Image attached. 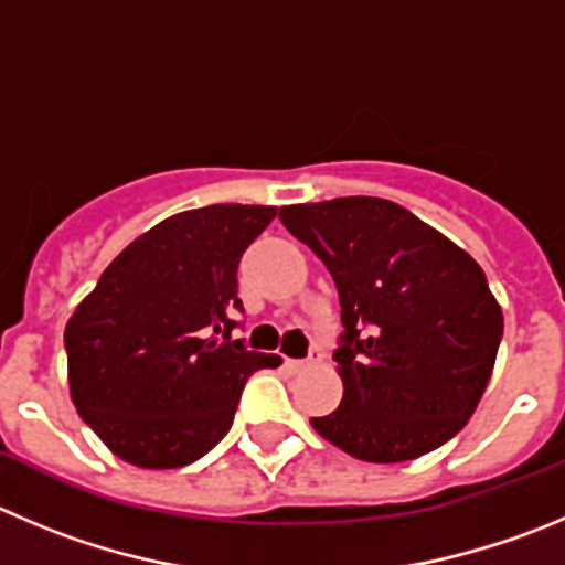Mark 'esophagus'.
<instances>
[{
	"label": "esophagus",
	"instance_id": "1",
	"mask_svg": "<svg viewBox=\"0 0 565 565\" xmlns=\"http://www.w3.org/2000/svg\"><path fill=\"white\" fill-rule=\"evenodd\" d=\"M319 360H321V352H319V349H310L308 358H302V360H288V369H294V372H305V369L316 366V363H319Z\"/></svg>",
	"mask_w": 565,
	"mask_h": 565
}]
</instances>
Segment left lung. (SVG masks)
Instances as JSON below:
<instances>
[{
  "label": "left lung",
  "mask_w": 565,
  "mask_h": 565,
  "mask_svg": "<svg viewBox=\"0 0 565 565\" xmlns=\"http://www.w3.org/2000/svg\"><path fill=\"white\" fill-rule=\"evenodd\" d=\"M330 268L341 299L343 399L310 418L358 460L422 458L466 427L502 341V310L475 257L396 202L341 196L279 211Z\"/></svg>",
  "instance_id": "left-lung-1"
}]
</instances>
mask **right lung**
Wrapping results in <instances>:
<instances>
[{
  "mask_svg": "<svg viewBox=\"0 0 565 565\" xmlns=\"http://www.w3.org/2000/svg\"><path fill=\"white\" fill-rule=\"evenodd\" d=\"M277 207L177 213L102 271L66 324L68 385L83 422L121 460L180 469L230 433L249 374L277 354L233 341L238 263Z\"/></svg>",
  "mask_w": 565,
  "mask_h": 565,
  "instance_id": "obj_1",
  "label": "right lung"
}]
</instances>
